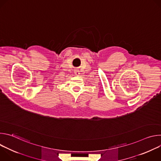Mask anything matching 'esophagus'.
Segmentation results:
<instances>
[{"instance_id": "obj_1", "label": "esophagus", "mask_w": 161, "mask_h": 161, "mask_svg": "<svg viewBox=\"0 0 161 161\" xmlns=\"http://www.w3.org/2000/svg\"><path fill=\"white\" fill-rule=\"evenodd\" d=\"M75 75H79V71H78V70H75Z\"/></svg>"}]
</instances>
